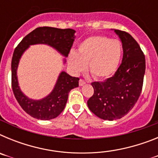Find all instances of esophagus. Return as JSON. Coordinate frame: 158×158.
<instances>
[{
  "label": "esophagus",
  "instance_id": "34e87169",
  "mask_svg": "<svg viewBox=\"0 0 158 158\" xmlns=\"http://www.w3.org/2000/svg\"><path fill=\"white\" fill-rule=\"evenodd\" d=\"M85 84H86V81H85L82 80V79H81V80L79 81V85H80V86L85 85Z\"/></svg>",
  "mask_w": 158,
  "mask_h": 158
}]
</instances>
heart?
I'll list each match as a JSON object with an SVG mask.
<instances>
[{"label": "heart", "instance_id": "b5f03b06", "mask_svg": "<svg viewBox=\"0 0 158 158\" xmlns=\"http://www.w3.org/2000/svg\"><path fill=\"white\" fill-rule=\"evenodd\" d=\"M123 54L119 40L107 36H90L82 41L77 52L70 51L68 64L71 70L78 73L86 69L96 80L111 77L118 69Z\"/></svg>", "mask_w": 158, "mask_h": 158}]
</instances>
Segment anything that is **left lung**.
Wrapping results in <instances>:
<instances>
[{"mask_svg":"<svg viewBox=\"0 0 158 158\" xmlns=\"http://www.w3.org/2000/svg\"><path fill=\"white\" fill-rule=\"evenodd\" d=\"M113 30L122 42V63L111 77L92 83L94 94L87 102L96 116L109 121L121 118L133 108L142 92L146 71L144 54L135 39L127 32Z\"/></svg>","mask_w":158,"mask_h":158,"instance_id":"8db88e82","label":"left lung"}]
</instances>
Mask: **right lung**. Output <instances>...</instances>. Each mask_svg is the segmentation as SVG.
Wrapping results in <instances>:
<instances>
[{
  "label": "right lung",
  "mask_w": 158,
  "mask_h": 158,
  "mask_svg": "<svg viewBox=\"0 0 158 158\" xmlns=\"http://www.w3.org/2000/svg\"><path fill=\"white\" fill-rule=\"evenodd\" d=\"M73 29H60L50 27H37L23 38L19 43L12 59V87L16 100L23 111L33 118L41 120H50L62 113L66 104L71 89L78 87L79 78L70 76L65 71H61L52 91L43 98L34 100L29 98L21 91L17 77V69L22 55L30 47L37 44H44L54 48L65 58L68 56L75 40Z\"/></svg>",
  "instance_id": "1"
}]
</instances>
